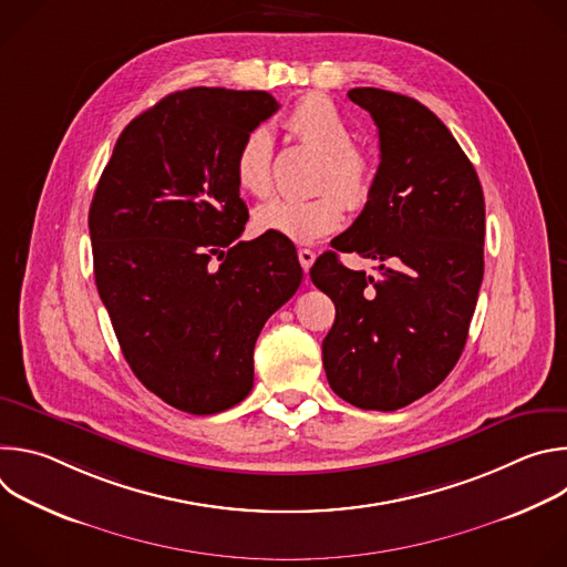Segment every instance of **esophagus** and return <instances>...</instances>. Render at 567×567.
<instances>
[{"label": "esophagus", "instance_id": "esophagus-1", "mask_svg": "<svg viewBox=\"0 0 567 567\" xmlns=\"http://www.w3.org/2000/svg\"><path fill=\"white\" fill-rule=\"evenodd\" d=\"M298 260H300V267H302L305 271H309L311 265H313V260H316V254H313L311 249H300V251H298Z\"/></svg>", "mask_w": 567, "mask_h": 567}]
</instances>
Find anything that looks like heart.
Listing matches in <instances>:
<instances>
[{
  "mask_svg": "<svg viewBox=\"0 0 567 567\" xmlns=\"http://www.w3.org/2000/svg\"><path fill=\"white\" fill-rule=\"evenodd\" d=\"M285 127L300 143L320 152L316 188L326 190L307 199L276 197L258 206L254 221L260 233L309 245L341 228L346 204L350 208L368 204L374 188V168L368 154L352 145V130L328 96L309 94L300 99L287 114ZM233 175L237 186L254 197L271 193L274 141L267 127H254L239 141L233 156Z\"/></svg>",
  "mask_w": 567,
  "mask_h": 567,
  "instance_id": "obj_1",
  "label": "heart"
}]
</instances>
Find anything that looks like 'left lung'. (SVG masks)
I'll list each match as a JSON object with an SVG mask.
<instances>
[{"mask_svg":"<svg viewBox=\"0 0 567 567\" xmlns=\"http://www.w3.org/2000/svg\"><path fill=\"white\" fill-rule=\"evenodd\" d=\"M379 130L381 164L354 224L332 239L374 260L352 271L334 251L309 276L337 307L322 341L332 390L363 411H396L455 368L484 274V195L449 127L420 101L374 87L348 92Z\"/></svg>","mask_w":567,"mask_h":567,"instance_id":"8db88e82","label":"left lung"}]
</instances>
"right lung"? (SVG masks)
<instances>
[{
  "mask_svg": "<svg viewBox=\"0 0 567 567\" xmlns=\"http://www.w3.org/2000/svg\"><path fill=\"white\" fill-rule=\"evenodd\" d=\"M278 107L221 87L161 99L121 132L92 199L94 276L123 357L190 415L251 392L256 341L302 280L291 239L237 241L249 210L233 156Z\"/></svg>",
  "mask_w": 567,
  "mask_h": 567,
  "instance_id": "obj_1",
  "label": "right lung"
}]
</instances>
